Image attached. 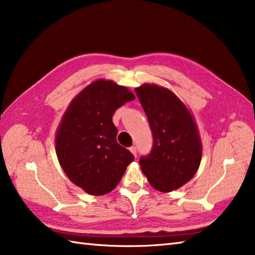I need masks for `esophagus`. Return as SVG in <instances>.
<instances>
[{"label": "esophagus", "instance_id": "obj_1", "mask_svg": "<svg viewBox=\"0 0 255 255\" xmlns=\"http://www.w3.org/2000/svg\"><path fill=\"white\" fill-rule=\"evenodd\" d=\"M129 150H131V153L134 155L135 157H136V147L131 146V147H129Z\"/></svg>", "mask_w": 255, "mask_h": 255}]
</instances>
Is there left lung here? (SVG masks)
Instances as JSON below:
<instances>
[{
  "mask_svg": "<svg viewBox=\"0 0 255 255\" xmlns=\"http://www.w3.org/2000/svg\"><path fill=\"white\" fill-rule=\"evenodd\" d=\"M153 133V149L139 158L148 183L162 193L180 188L194 177L202 144L195 119L173 91L155 84L135 88Z\"/></svg>",
  "mask_w": 255,
  "mask_h": 255,
  "instance_id": "left-lung-1",
  "label": "left lung"
}]
</instances>
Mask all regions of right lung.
Instances as JSON below:
<instances>
[{
  "mask_svg": "<svg viewBox=\"0 0 255 255\" xmlns=\"http://www.w3.org/2000/svg\"><path fill=\"white\" fill-rule=\"evenodd\" d=\"M135 96L112 80L98 79L72 99L56 131V154L71 183L92 196L116 188L134 156L117 142L112 116Z\"/></svg>",
  "mask_w": 255,
  "mask_h": 255,
  "instance_id": "add662e5",
  "label": "right lung"
}]
</instances>
